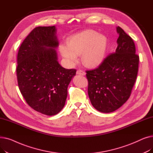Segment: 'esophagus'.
<instances>
[{
  "mask_svg": "<svg viewBox=\"0 0 153 153\" xmlns=\"http://www.w3.org/2000/svg\"><path fill=\"white\" fill-rule=\"evenodd\" d=\"M76 74L78 75H81V76H85V72L82 70H77L76 72Z\"/></svg>",
  "mask_w": 153,
  "mask_h": 153,
  "instance_id": "esophagus-1",
  "label": "esophagus"
}]
</instances>
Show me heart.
<instances>
[{
    "label": "heart",
    "mask_w": 153,
    "mask_h": 153,
    "mask_svg": "<svg viewBox=\"0 0 153 153\" xmlns=\"http://www.w3.org/2000/svg\"><path fill=\"white\" fill-rule=\"evenodd\" d=\"M107 46V38L93 30H86L69 38L68 46L61 45L59 51L68 65L72 66L81 55L86 67L95 68L103 60Z\"/></svg>",
    "instance_id": "1"
}]
</instances>
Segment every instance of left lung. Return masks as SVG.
Segmentation results:
<instances>
[{"label":"left lung","mask_w":153,"mask_h":153,"mask_svg":"<svg viewBox=\"0 0 153 153\" xmlns=\"http://www.w3.org/2000/svg\"><path fill=\"white\" fill-rule=\"evenodd\" d=\"M117 48L99 68L86 71L88 95L93 107L102 113L114 111L129 99L138 71L139 56L132 38L120 27Z\"/></svg>","instance_id":"1"}]
</instances>
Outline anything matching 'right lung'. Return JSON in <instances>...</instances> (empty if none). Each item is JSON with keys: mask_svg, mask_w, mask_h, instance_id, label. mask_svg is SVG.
<instances>
[{"mask_svg": "<svg viewBox=\"0 0 153 153\" xmlns=\"http://www.w3.org/2000/svg\"><path fill=\"white\" fill-rule=\"evenodd\" d=\"M56 31L55 26L36 27L24 39L17 55L21 94L32 108L48 116L63 108L68 85L76 73L58 62Z\"/></svg>", "mask_w": 153, "mask_h": 153, "instance_id": "1", "label": "right lung"}]
</instances>
